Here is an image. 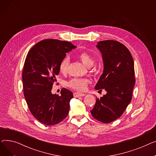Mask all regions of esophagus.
Here are the masks:
<instances>
[{
	"mask_svg": "<svg viewBox=\"0 0 156 156\" xmlns=\"http://www.w3.org/2000/svg\"><path fill=\"white\" fill-rule=\"evenodd\" d=\"M73 95L75 97H83L85 95V94H82V93H79V92H75L73 94Z\"/></svg>",
	"mask_w": 156,
	"mask_h": 156,
	"instance_id": "1",
	"label": "esophagus"
}]
</instances>
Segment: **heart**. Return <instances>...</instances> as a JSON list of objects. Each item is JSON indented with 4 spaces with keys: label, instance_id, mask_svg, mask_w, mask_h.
Wrapping results in <instances>:
<instances>
[{
    "label": "heart",
    "instance_id": "heart-1",
    "mask_svg": "<svg viewBox=\"0 0 156 156\" xmlns=\"http://www.w3.org/2000/svg\"><path fill=\"white\" fill-rule=\"evenodd\" d=\"M78 58L81 61L85 66L90 68L93 66L94 60L93 57L87 52H80L77 55ZM69 64V59L68 57H64L61 61L59 69L61 73L66 74L68 72V68ZM90 83V81L87 79H80V78H73L67 82V85L78 91H83L86 89L88 84Z\"/></svg>",
    "mask_w": 156,
    "mask_h": 156
}]
</instances>
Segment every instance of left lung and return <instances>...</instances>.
Masks as SVG:
<instances>
[{"label": "left lung", "instance_id": "obj_1", "mask_svg": "<svg viewBox=\"0 0 156 156\" xmlns=\"http://www.w3.org/2000/svg\"><path fill=\"white\" fill-rule=\"evenodd\" d=\"M97 47L102 55L104 71L95 89L104 88L107 94L96 99L90 112L97 120L109 123L122 115L132 101L135 83L134 62L127 47L118 41H100Z\"/></svg>", "mask_w": 156, "mask_h": 156}]
</instances>
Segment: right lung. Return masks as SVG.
Returning <instances> with one entry per match:
<instances>
[{"label": "right lung", "instance_id": "right-lung-1", "mask_svg": "<svg viewBox=\"0 0 156 156\" xmlns=\"http://www.w3.org/2000/svg\"><path fill=\"white\" fill-rule=\"evenodd\" d=\"M75 47L67 41L45 39L27 55L22 73L24 96L32 115L44 125H56L68 116L73 93L63 88L59 95L51 90L61 61Z\"/></svg>", "mask_w": 156, "mask_h": 156}]
</instances>
